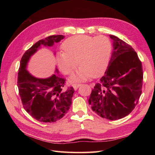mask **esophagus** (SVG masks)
I'll return each instance as SVG.
<instances>
[{"label": "esophagus", "instance_id": "obj_1", "mask_svg": "<svg viewBox=\"0 0 155 155\" xmlns=\"http://www.w3.org/2000/svg\"><path fill=\"white\" fill-rule=\"evenodd\" d=\"M81 85V84H79V83H74V84H73V87L74 88V89H76L78 88V87H79Z\"/></svg>", "mask_w": 155, "mask_h": 155}]
</instances>
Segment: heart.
<instances>
[{"label":"heart","mask_w":155,"mask_h":155,"mask_svg":"<svg viewBox=\"0 0 155 155\" xmlns=\"http://www.w3.org/2000/svg\"><path fill=\"white\" fill-rule=\"evenodd\" d=\"M63 51L58 55L60 70L70 74L80 65L76 74L72 77L73 81H84L97 77L104 73L109 64L112 44L105 35L92 37L76 35L65 40L62 45ZM78 61H77V60Z\"/></svg>","instance_id":"heart-1"}]
</instances>
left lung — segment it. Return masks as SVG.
<instances>
[{
  "mask_svg": "<svg viewBox=\"0 0 155 155\" xmlns=\"http://www.w3.org/2000/svg\"><path fill=\"white\" fill-rule=\"evenodd\" d=\"M113 50L105 75L92 89L88 104L103 118L116 120L129 114L142 94L141 61L132 46L115 35Z\"/></svg>",
  "mask_w": 155,
  "mask_h": 155,
  "instance_id": "1",
  "label": "left lung"
}]
</instances>
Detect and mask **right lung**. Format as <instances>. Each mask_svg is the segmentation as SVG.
<instances>
[{"mask_svg":"<svg viewBox=\"0 0 155 155\" xmlns=\"http://www.w3.org/2000/svg\"><path fill=\"white\" fill-rule=\"evenodd\" d=\"M63 38V35H54L39 40L25 51L21 60L17 79L18 94L24 109L41 122L51 123L61 119L72 104L74 90L72 87L64 88L65 79L58 75V70L48 78L39 79L27 71L26 64L41 45L51 46Z\"/></svg>","mask_w":155,"mask_h":155,"instance_id":"1","label":"right lung"}]
</instances>
